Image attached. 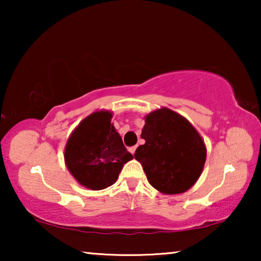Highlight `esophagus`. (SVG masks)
<instances>
[{
  "label": "esophagus",
  "instance_id": "34e87169",
  "mask_svg": "<svg viewBox=\"0 0 261 261\" xmlns=\"http://www.w3.org/2000/svg\"><path fill=\"white\" fill-rule=\"evenodd\" d=\"M135 149H137V146H133V147L129 148V152L132 153V154H134L135 153Z\"/></svg>",
  "mask_w": 261,
  "mask_h": 261
}]
</instances>
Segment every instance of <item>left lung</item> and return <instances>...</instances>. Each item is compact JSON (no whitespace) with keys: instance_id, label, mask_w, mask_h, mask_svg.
I'll list each match as a JSON object with an SVG mask.
<instances>
[{"instance_id":"1","label":"left lung","mask_w":261,"mask_h":261,"mask_svg":"<svg viewBox=\"0 0 261 261\" xmlns=\"http://www.w3.org/2000/svg\"><path fill=\"white\" fill-rule=\"evenodd\" d=\"M145 144L134 158L142 165L149 184L165 195L188 191L201 176L206 159L204 141L196 128L173 110H153L145 116Z\"/></svg>"}]
</instances>
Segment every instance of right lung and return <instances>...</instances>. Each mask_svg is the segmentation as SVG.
I'll return each instance as SVG.
<instances>
[{"instance_id":"1","label":"right lung","mask_w":261,"mask_h":261,"mask_svg":"<svg viewBox=\"0 0 261 261\" xmlns=\"http://www.w3.org/2000/svg\"><path fill=\"white\" fill-rule=\"evenodd\" d=\"M110 110H96L74 128L67 139L64 160L82 187L102 190L119 178L123 165L133 155L112 123Z\"/></svg>"}]
</instances>
